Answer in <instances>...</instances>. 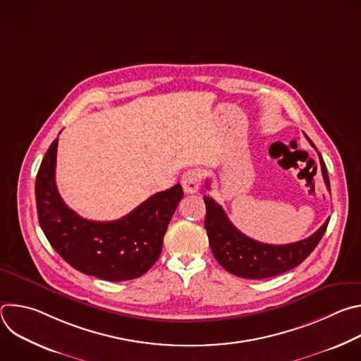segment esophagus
Listing matches in <instances>:
<instances>
[{
    "label": "esophagus",
    "instance_id": "1",
    "mask_svg": "<svg viewBox=\"0 0 361 361\" xmlns=\"http://www.w3.org/2000/svg\"><path fill=\"white\" fill-rule=\"evenodd\" d=\"M201 171L194 169V170H188L183 174L181 177V184L184 188L185 194H194L198 191L200 184H201Z\"/></svg>",
    "mask_w": 361,
    "mask_h": 361
}]
</instances>
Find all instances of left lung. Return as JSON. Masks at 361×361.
Wrapping results in <instances>:
<instances>
[{
	"label": "left lung",
	"mask_w": 361,
	"mask_h": 361,
	"mask_svg": "<svg viewBox=\"0 0 361 361\" xmlns=\"http://www.w3.org/2000/svg\"><path fill=\"white\" fill-rule=\"evenodd\" d=\"M308 141L316 148L312 140ZM317 154L326 185L330 190L326 164L323 161L322 154ZM205 185L210 188L209 183ZM204 202L205 210H207L204 227L207 230L213 255L223 269L241 279L255 280L274 277L297 267L317 247L329 226L327 219L326 223L313 235L301 241L283 245L264 244L238 231L228 220L221 205L217 204L212 197L204 195Z\"/></svg>",
	"instance_id": "1"
}]
</instances>
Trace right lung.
Listing matches in <instances>:
<instances>
[{
  "mask_svg": "<svg viewBox=\"0 0 361 361\" xmlns=\"http://www.w3.org/2000/svg\"><path fill=\"white\" fill-rule=\"evenodd\" d=\"M57 147L59 138L48 147L35 180L38 221L49 244L71 267L101 280L126 281L147 273L161 254L183 187L156 192L120 220H85L57 190Z\"/></svg>",
  "mask_w": 361,
  "mask_h": 361,
  "instance_id": "obj_1",
  "label": "right lung"
}]
</instances>
